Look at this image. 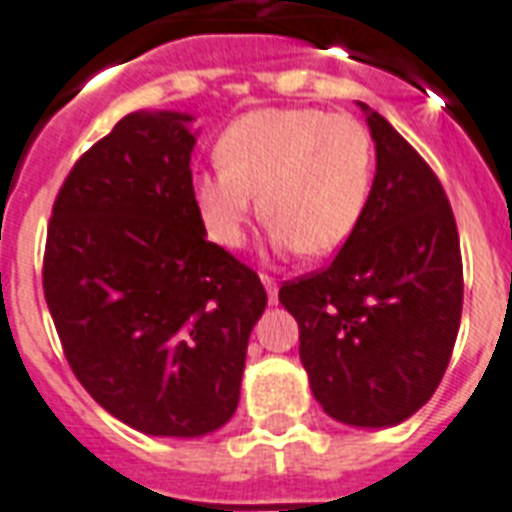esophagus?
<instances>
[{"label":"esophagus","instance_id":"1","mask_svg":"<svg viewBox=\"0 0 512 512\" xmlns=\"http://www.w3.org/2000/svg\"><path fill=\"white\" fill-rule=\"evenodd\" d=\"M260 279H263L265 292H268V303L271 305L279 303V284H276V279H273V276H268V273H263Z\"/></svg>","mask_w":512,"mask_h":512}]
</instances>
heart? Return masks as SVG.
I'll return each instance as SVG.
<instances>
[{
  "label": "heart",
  "instance_id": "b5f03b06",
  "mask_svg": "<svg viewBox=\"0 0 512 512\" xmlns=\"http://www.w3.org/2000/svg\"><path fill=\"white\" fill-rule=\"evenodd\" d=\"M217 159L193 177V201L207 236L225 249L244 244L263 207L273 247L329 255L353 236L372 191L369 130L321 108L244 114L225 130Z\"/></svg>",
  "mask_w": 512,
  "mask_h": 512
}]
</instances>
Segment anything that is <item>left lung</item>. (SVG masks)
I'll use <instances>...</instances> for the list:
<instances>
[{
  "instance_id": "8db88e82",
  "label": "left lung",
  "mask_w": 512,
  "mask_h": 512,
  "mask_svg": "<svg viewBox=\"0 0 512 512\" xmlns=\"http://www.w3.org/2000/svg\"><path fill=\"white\" fill-rule=\"evenodd\" d=\"M377 172L361 223L327 268L284 281L316 401L356 428H390L428 404L462 316L452 204L428 162L361 103Z\"/></svg>"
}]
</instances>
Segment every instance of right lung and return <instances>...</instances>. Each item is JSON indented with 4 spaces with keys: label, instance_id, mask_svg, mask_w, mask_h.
<instances>
[{
    "label": "right lung",
    "instance_id": "add662e5",
    "mask_svg": "<svg viewBox=\"0 0 512 512\" xmlns=\"http://www.w3.org/2000/svg\"><path fill=\"white\" fill-rule=\"evenodd\" d=\"M191 116L135 111L79 156L52 204L44 300L76 380L148 436L196 438L239 406L260 276L207 241Z\"/></svg>",
    "mask_w": 512,
    "mask_h": 512
}]
</instances>
